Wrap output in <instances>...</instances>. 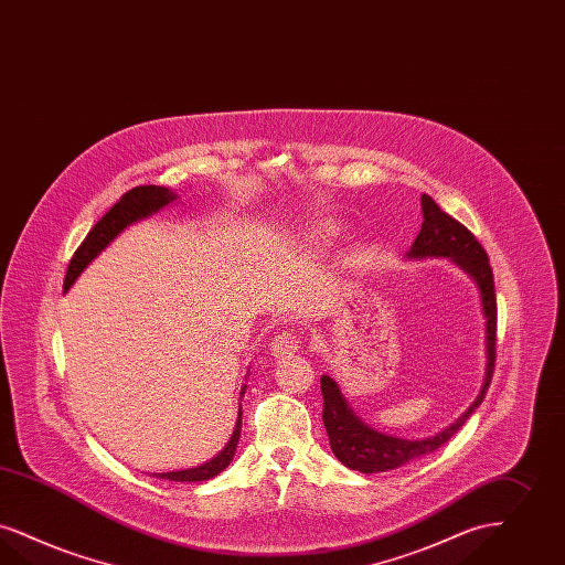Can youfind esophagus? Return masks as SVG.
I'll use <instances>...</instances> for the list:
<instances>
[{
    "mask_svg": "<svg viewBox=\"0 0 565 565\" xmlns=\"http://www.w3.org/2000/svg\"><path fill=\"white\" fill-rule=\"evenodd\" d=\"M300 349V337L294 332H279L271 342V353L275 358H290Z\"/></svg>",
    "mask_w": 565,
    "mask_h": 565,
    "instance_id": "esophagus-1",
    "label": "esophagus"
}]
</instances>
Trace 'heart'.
Wrapping results in <instances>:
<instances>
[{
    "label": "heart",
    "mask_w": 565,
    "mask_h": 565,
    "mask_svg": "<svg viewBox=\"0 0 565 565\" xmlns=\"http://www.w3.org/2000/svg\"><path fill=\"white\" fill-rule=\"evenodd\" d=\"M321 237H332L334 233H337V225L334 223H330V221H326V223H321L319 225V231H317Z\"/></svg>",
    "instance_id": "1"
}]
</instances>
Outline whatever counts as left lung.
I'll use <instances>...</instances> for the list:
<instances>
[{
  "mask_svg": "<svg viewBox=\"0 0 565 565\" xmlns=\"http://www.w3.org/2000/svg\"><path fill=\"white\" fill-rule=\"evenodd\" d=\"M423 228L414 239L407 256L427 258V256H448L460 269L469 273L481 294V307L486 316V349L488 365L481 393L477 395L471 407L448 429L427 437V439H399L379 430L370 429L353 414L347 399L340 393L339 384L330 376H321V395H323V427L328 430L330 446L340 462L360 473H383L427 456L441 448L456 430L460 429L467 418L483 402L488 386L492 383L494 363H497V292L494 275L490 258L473 233L460 225L450 214H446L429 195H423Z\"/></svg>",
  "mask_w": 565,
  "mask_h": 565,
  "instance_id": "left-lung-1",
  "label": "left lung"
}]
</instances>
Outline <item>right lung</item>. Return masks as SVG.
Returning <instances> with one entry per match:
<instances>
[{
    "instance_id": "obj_1",
    "label": "right lung",
    "mask_w": 565,
    "mask_h": 565,
    "mask_svg": "<svg viewBox=\"0 0 565 565\" xmlns=\"http://www.w3.org/2000/svg\"><path fill=\"white\" fill-rule=\"evenodd\" d=\"M177 200L172 191H168L166 186H156V184H142L135 186L128 193H124L119 198V202L92 226L90 233L86 235V239L82 242V246L75 249L71 263H68L67 275H65V290L71 288V284L77 279V275L88 267V263L96 258V254L103 248H107V244L117 237V233H121L128 225H132L136 221L151 216L153 212H158L159 207L168 205V203ZM246 388H242L244 395ZM239 433H242V409L237 414V423L235 430L225 446V450L221 451L216 458H212L210 462H205L202 467L195 469H186V471H172V473H158L159 479H170V481H205L212 479L221 471H225L228 462L233 460V454L239 441Z\"/></svg>"
}]
</instances>
